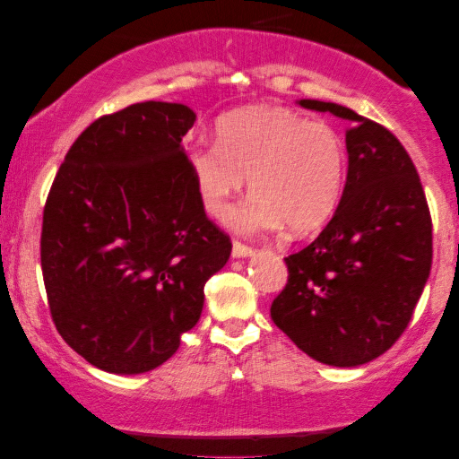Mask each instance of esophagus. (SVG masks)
<instances>
[{
  "instance_id": "34e87169",
  "label": "esophagus",
  "mask_w": 459,
  "mask_h": 459,
  "mask_svg": "<svg viewBox=\"0 0 459 459\" xmlns=\"http://www.w3.org/2000/svg\"><path fill=\"white\" fill-rule=\"evenodd\" d=\"M255 253L253 247H248V244H244L240 240H234V247H231V255L236 256V259H242V256H250Z\"/></svg>"
}]
</instances>
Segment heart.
Segmentation results:
<instances>
[{
    "label": "heart",
    "instance_id": "1",
    "mask_svg": "<svg viewBox=\"0 0 459 459\" xmlns=\"http://www.w3.org/2000/svg\"><path fill=\"white\" fill-rule=\"evenodd\" d=\"M187 167L211 217L230 215L248 178L255 196L234 217L238 230L272 231L286 223L307 234L328 221L342 196L347 146L328 123L253 106L225 115L215 143H192Z\"/></svg>",
    "mask_w": 459,
    "mask_h": 459
}]
</instances>
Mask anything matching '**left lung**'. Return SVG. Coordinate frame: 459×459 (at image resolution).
I'll return each mask as SVG.
<instances>
[{
  "instance_id": "obj_1",
  "label": "left lung",
  "mask_w": 459,
  "mask_h": 459,
  "mask_svg": "<svg viewBox=\"0 0 459 459\" xmlns=\"http://www.w3.org/2000/svg\"><path fill=\"white\" fill-rule=\"evenodd\" d=\"M300 106L347 118L349 173L322 234L286 256L272 319L300 351L338 368L386 353L411 322L432 263V219L413 160L385 125L344 106Z\"/></svg>"
}]
</instances>
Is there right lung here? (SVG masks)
I'll return each mask as SVG.
<instances>
[{
	"label": "right lung",
	"mask_w": 459,
	"mask_h": 459,
	"mask_svg": "<svg viewBox=\"0 0 459 459\" xmlns=\"http://www.w3.org/2000/svg\"><path fill=\"white\" fill-rule=\"evenodd\" d=\"M186 104L142 102L104 115L65 156L43 206L41 272L49 316L104 372L142 374L198 324L204 284L231 238L206 217L184 135Z\"/></svg>",
	"instance_id": "add662e5"
}]
</instances>
